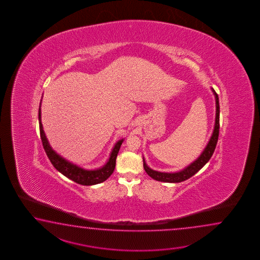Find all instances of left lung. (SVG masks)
Masks as SVG:
<instances>
[{"label":"left lung","mask_w":260,"mask_h":260,"mask_svg":"<svg viewBox=\"0 0 260 260\" xmlns=\"http://www.w3.org/2000/svg\"><path fill=\"white\" fill-rule=\"evenodd\" d=\"M213 92L216 96V123H215L213 135L205 150L203 151V153L197 160H194L193 162L190 164L188 167H186L182 171L177 172V173H161V172L154 171L146 165V161L143 159L144 169L149 177H152L157 181H161V182H182L194 176L200 169H202L205 166L208 160H210L216 149V143L218 140V135H219V101H218V95L215 92V90H213Z\"/></svg>","instance_id":"left-lung-1"}]
</instances>
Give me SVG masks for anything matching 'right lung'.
Segmentation results:
<instances>
[{
  "mask_svg": "<svg viewBox=\"0 0 260 260\" xmlns=\"http://www.w3.org/2000/svg\"><path fill=\"white\" fill-rule=\"evenodd\" d=\"M39 126L40 135H41L42 143L44 146L45 153L49 158L51 164L54 166L57 171L60 172L62 175L72 179V181L81 184V185H84V186H91V185H95V184L103 182L111 177V174L114 171L115 165H116L117 155L119 152V149L121 148L123 139L119 140L115 144L114 148L111 151L109 161L102 168L96 169V170H84L83 168L63 159L50 147L48 140L45 137V134L43 130V124L41 122V104H40L39 108Z\"/></svg>",
  "mask_w": 260,
  "mask_h": 260,
  "instance_id": "right-lung-1",
  "label": "right lung"
}]
</instances>
